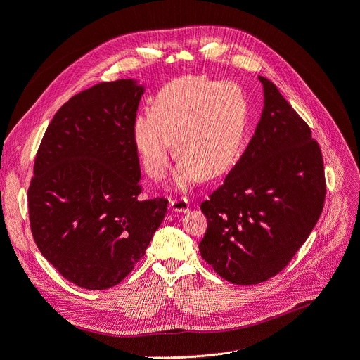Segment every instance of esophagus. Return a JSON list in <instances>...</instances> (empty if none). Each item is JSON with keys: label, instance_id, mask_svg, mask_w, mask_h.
I'll return each mask as SVG.
<instances>
[{"label": "esophagus", "instance_id": "obj_1", "mask_svg": "<svg viewBox=\"0 0 360 360\" xmlns=\"http://www.w3.org/2000/svg\"><path fill=\"white\" fill-rule=\"evenodd\" d=\"M169 207L172 212H181V214H185V212L190 210V203L187 198H170Z\"/></svg>", "mask_w": 360, "mask_h": 360}]
</instances>
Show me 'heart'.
<instances>
[{
	"label": "heart",
	"mask_w": 360,
	"mask_h": 360,
	"mask_svg": "<svg viewBox=\"0 0 360 360\" xmlns=\"http://www.w3.org/2000/svg\"><path fill=\"white\" fill-rule=\"evenodd\" d=\"M249 105L231 83L182 77L160 89L150 114L131 123V142L148 175L163 179L170 165L172 142L179 158L173 185L185 190L203 179H217L237 162L245 142Z\"/></svg>",
	"instance_id": "obj_1"
}]
</instances>
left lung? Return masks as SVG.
I'll list each match as a JSON object with an SVG mask.
<instances>
[{
    "label": "left lung",
    "mask_w": 360,
    "mask_h": 360,
    "mask_svg": "<svg viewBox=\"0 0 360 360\" xmlns=\"http://www.w3.org/2000/svg\"><path fill=\"white\" fill-rule=\"evenodd\" d=\"M264 108L246 151L200 205L207 230L202 258L234 285L281 273L322 214L323 158L310 127L270 79L258 77Z\"/></svg>",
    "instance_id": "1"
}]
</instances>
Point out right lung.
<instances>
[{
    "label": "right lung",
    "instance_id": "right-lung-1",
    "mask_svg": "<svg viewBox=\"0 0 360 360\" xmlns=\"http://www.w3.org/2000/svg\"><path fill=\"white\" fill-rule=\"evenodd\" d=\"M138 79L93 86L60 106L39 145L28 190L34 240L66 281L102 290L143 257L167 200H141L131 123Z\"/></svg>",
    "mask_w": 360,
    "mask_h": 360
}]
</instances>
